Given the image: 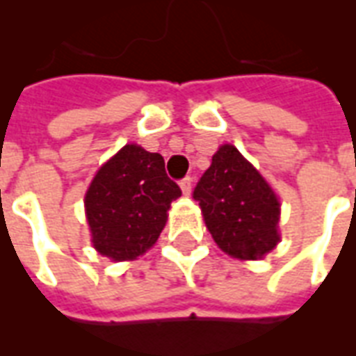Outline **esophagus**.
Segmentation results:
<instances>
[{"label": "esophagus", "instance_id": "obj_1", "mask_svg": "<svg viewBox=\"0 0 356 356\" xmlns=\"http://www.w3.org/2000/svg\"><path fill=\"white\" fill-rule=\"evenodd\" d=\"M181 190H183L184 195H188L190 192H192V177H190V175L181 179Z\"/></svg>", "mask_w": 356, "mask_h": 356}]
</instances>
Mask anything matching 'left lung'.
I'll use <instances>...</instances> for the list:
<instances>
[{
	"label": "left lung",
	"mask_w": 356,
	"mask_h": 356,
	"mask_svg": "<svg viewBox=\"0 0 356 356\" xmlns=\"http://www.w3.org/2000/svg\"><path fill=\"white\" fill-rule=\"evenodd\" d=\"M192 195L214 242L234 259L257 260L279 242L277 195L234 145L214 153Z\"/></svg>",
	"instance_id": "1"
}]
</instances>
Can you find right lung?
Listing matches in <instances>:
<instances>
[{
    "mask_svg": "<svg viewBox=\"0 0 356 356\" xmlns=\"http://www.w3.org/2000/svg\"><path fill=\"white\" fill-rule=\"evenodd\" d=\"M164 159L140 145H123L99 168L86 192L92 243L113 260L136 259L161 236L168 209L181 197Z\"/></svg>",
    "mask_w": 356,
    "mask_h": 356,
    "instance_id": "1",
    "label": "right lung"
}]
</instances>
